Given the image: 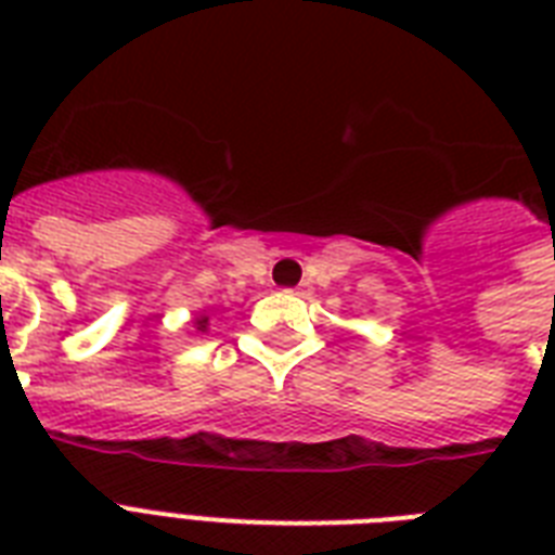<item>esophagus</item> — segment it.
Instances as JSON below:
<instances>
[{
  "label": "esophagus",
  "instance_id": "34e87169",
  "mask_svg": "<svg viewBox=\"0 0 555 555\" xmlns=\"http://www.w3.org/2000/svg\"><path fill=\"white\" fill-rule=\"evenodd\" d=\"M294 294L296 296H308V294H311V285H308V282H302V285L294 287Z\"/></svg>",
  "mask_w": 555,
  "mask_h": 555
}]
</instances>
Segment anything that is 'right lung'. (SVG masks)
Wrapping results in <instances>:
<instances>
[{"label":"right lung","instance_id":"right-lung-1","mask_svg":"<svg viewBox=\"0 0 555 555\" xmlns=\"http://www.w3.org/2000/svg\"><path fill=\"white\" fill-rule=\"evenodd\" d=\"M198 322V328H207V317H201V320H195Z\"/></svg>","mask_w":555,"mask_h":555}]
</instances>
